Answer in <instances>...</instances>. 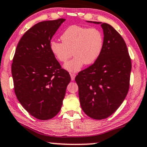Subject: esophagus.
I'll list each match as a JSON object with an SVG mask.
<instances>
[{
    "label": "esophagus",
    "mask_w": 147,
    "mask_h": 147,
    "mask_svg": "<svg viewBox=\"0 0 147 147\" xmlns=\"http://www.w3.org/2000/svg\"><path fill=\"white\" fill-rule=\"evenodd\" d=\"M70 78H71L72 81H74V80H75V77H76L75 74H74V73H70Z\"/></svg>",
    "instance_id": "34e87169"
}]
</instances>
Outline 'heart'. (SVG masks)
Instances as JSON below:
<instances>
[{"mask_svg": "<svg viewBox=\"0 0 147 147\" xmlns=\"http://www.w3.org/2000/svg\"><path fill=\"white\" fill-rule=\"evenodd\" d=\"M60 38L62 42L51 41L49 49L60 62H66L72 55H75L63 66L68 72H78L85 64H94L103 49V34L96 28L70 26L65 30Z\"/></svg>", "mask_w": 147, "mask_h": 147, "instance_id": "obj_1", "label": "heart"}]
</instances>
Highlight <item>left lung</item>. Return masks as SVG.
Here are the masks:
<instances>
[{"instance_id": "obj_1", "label": "left lung", "mask_w": 147, "mask_h": 147, "mask_svg": "<svg viewBox=\"0 0 147 147\" xmlns=\"http://www.w3.org/2000/svg\"><path fill=\"white\" fill-rule=\"evenodd\" d=\"M100 24L104 46L98 59L75 78L82 110L87 116L100 120L109 117L120 107L129 86L131 63L123 38L109 24Z\"/></svg>"}]
</instances>
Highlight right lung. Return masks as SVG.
Returning a JSON list of instances; mask_svg holds the SVG:
<instances>
[{
    "label": "right lung",
    "mask_w": 147,
    "mask_h": 147,
    "mask_svg": "<svg viewBox=\"0 0 147 147\" xmlns=\"http://www.w3.org/2000/svg\"><path fill=\"white\" fill-rule=\"evenodd\" d=\"M65 19L38 22L17 46L11 66L17 98L34 117L48 120L60 112L69 73L50 51L51 40Z\"/></svg>",
    "instance_id": "1"
}]
</instances>
